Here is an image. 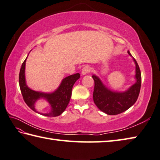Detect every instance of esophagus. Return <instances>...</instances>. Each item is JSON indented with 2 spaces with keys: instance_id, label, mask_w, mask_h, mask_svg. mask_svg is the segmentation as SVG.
<instances>
[{
  "instance_id": "34e87169",
  "label": "esophagus",
  "mask_w": 160,
  "mask_h": 160,
  "mask_svg": "<svg viewBox=\"0 0 160 160\" xmlns=\"http://www.w3.org/2000/svg\"><path fill=\"white\" fill-rule=\"evenodd\" d=\"M91 71V68L89 66H84L82 68V71H81V73H82V76H85L87 73H89Z\"/></svg>"
}]
</instances>
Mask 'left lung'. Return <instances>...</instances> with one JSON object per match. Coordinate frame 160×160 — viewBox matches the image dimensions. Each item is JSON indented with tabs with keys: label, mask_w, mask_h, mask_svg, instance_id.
<instances>
[{
	"label": "left lung",
	"mask_w": 160,
	"mask_h": 160,
	"mask_svg": "<svg viewBox=\"0 0 160 160\" xmlns=\"http://www.w3.org/2000/svg\"><path fill=\"white\" fill-rule=\"evenodd\" d=\"M128 53L132 57L135 64V82L123 92L112 90L106 87L102 81L96 75L92 78L95 86L93 93V102L100 110L108 115H116L126 111L135 103L139 94L142 75L139 65L129 51Z\"/></svg>",
	"instance_id": "8db88e82"
}]
</instances>
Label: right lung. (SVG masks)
I'll use <instances>...</instances> for the list:
<instances>
[{"label":"right lung","instance_id":"add662e5","mask_svg":"<svg viewBox=\"0 0 160 160\" xmlns=\"http://www.w3.org/2000/svg\"><path fill=\"white\" fill-rule=\"evenodd\" d=\"M27 58L21 65L18 78L21 92L24 101L31 109L39 114L51 117H58L62 114L70 101L72 88L75 82L80 78V73H78L64 78L54 92L50 93L37 92L31 89L26 84L25 70ZM40 99H45L50 105V110L46 113H41L35 109V103Z\"/></svg>","mask_w":160,"mask_h":160}]
</instances>
